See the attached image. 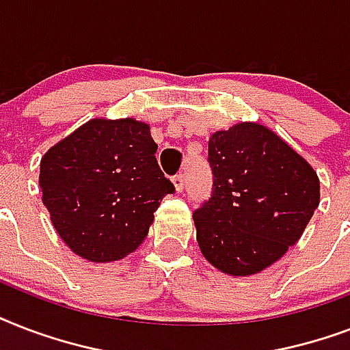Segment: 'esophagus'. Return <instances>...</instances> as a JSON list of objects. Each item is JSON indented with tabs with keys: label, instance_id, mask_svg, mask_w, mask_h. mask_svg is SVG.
<instances>
[{
	"label": "esophagus",
	"instance_id": "1",
	"mask_svg": "<svg viewBox=\"0 0 350 350\" xmlns=\"http://www.w3.org/2000/svg\"><path fill=\"white\" fill-rule=\"evenodd\" d=\"M172 183H174L176 191L181 192L183 189H185V176L183 174H176L174 178H172Z\"/></svg>",
	"mask_w": 350,
	"mask_h": 350
}]
</instances>
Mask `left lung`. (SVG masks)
I'll return each instance as SVG.
<instances>
[{
  "instance_id": "8db88e82",
  "label": "left lung",
  "mask_w": 350,
  "mask_h": 350,
  "mask_svg": "<svg viewBox=\"0 0 350 350\" xmlns=\"http://www.w3.org/2000/svg\"><path fill=\"white\" fill-rule=\"evenodd\" d=\"M211 198L192 213L202 254L230 276L278 261L304 234L320 203L314 169L258 123H238L208 139Z\"/></svg>"
}]
</instances>
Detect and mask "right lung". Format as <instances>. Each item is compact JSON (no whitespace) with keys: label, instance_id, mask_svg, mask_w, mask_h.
Masks as SVG:
<instances>
[{"label":"right lung","instance_id":"1","mask_svg":"<svg viewBox=\"0 0 350 350\" xmlns=\"http://www.w3.org/2000/svg\"><path fill=\"white\" fill-rule=\"evenodd\" d=\"M148 125L92 120L41 159L40 187L54 229L85 260L116 261L147 238L154 213L174 194Z\"/></svg>","mask_w":350,"mask_h":350}]
</instances>
